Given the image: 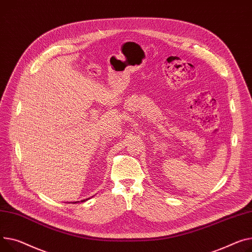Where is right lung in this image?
<instances>
[{"label":"right lung","instance_id":"1","mask_svg":"<svg viewBox=\"0 0 252 252\" xmlns=\"http://www.w3.org/2000/svg\"><path fill=\"white\" fill-rule=\"evenodd\" d=\"M82 202H85V200H82Z\"/></svg>","mask_w":252,"mask_h":252}]
</instances>
